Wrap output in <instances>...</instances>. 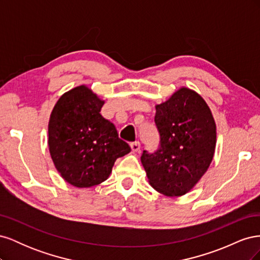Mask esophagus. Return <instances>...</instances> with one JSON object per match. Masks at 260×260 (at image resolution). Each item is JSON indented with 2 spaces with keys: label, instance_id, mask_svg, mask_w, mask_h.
Segmentation results:
<instances>
[{
  "label": "esophagus",
  "instance_id": "1",
  "mask_svg": "<svg viewBox=\"0 0 260 260\" xmlns=\"http://www.w3.org/2000/svg\"><path fill=\"white\" fill-rule=\"evenodd\" d=\"M130 147H131V151L135 152V153H138L140 151V147H141V144L140 142H133L130 144Z\"/></svg>",
  "mask_w": 260,
  "mask_h": 260
}]
</instances>
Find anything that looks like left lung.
<instances>
[{"label":"left lung","mask_w":260,"mask_h":260,"mask_svg":"<svg viewBox=\"0 0 260 260\" xmlns=\"http://www.w3.org/2000/svg\"><path fill=\"white\" fill-rule=\"evenodd\" d=\"M155 108L160 146L154 154L143 151L141 161L157 192L170 198L182 196L205 175L214 158V116L205 100L186 86Z\"/></svg>","instance_id":"obj_1"}]
</instances>
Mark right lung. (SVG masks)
Segmentation results:
<instances>
[{"label":"right lung","mask_w":260,"mask_h":260,"mask_svg":"<svg viewBox=\"0 0 260 260\" xmlns=\"http://www.w3.org/2000/svg\"><path fill=\"white\" fill-rule=\"evenodd\" d=\"M104 103L82 84L62 94L51 113V158L61 178L76 187L104 182L118 157L131 151L118 138L115 125L101 115Z\"/></svg>","instance_id":"obj_1"}]
</instances>
